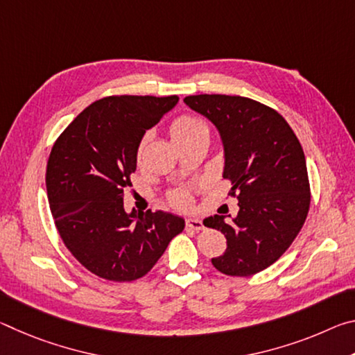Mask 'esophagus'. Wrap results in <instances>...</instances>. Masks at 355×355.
Instances as JSON below:
<instances>
[{"label": "esophagus", "mask_w": 355, "mask_h": 355, "mask_svg": "<svg viewBox=\"0 0 355 355\" xmlns=\"http://www.w3.org/2000/svg\"><path fill=\"white\" fill-rule=\"evenodd\" d=\"M186 227H188V228H192V230H196V232H200V230H203V224H202V220H200V219H197V218H188V219H186Z\"/></svg>", "instance_id": "1"}]
</instances>
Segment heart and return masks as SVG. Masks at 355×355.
Wrapping results in <instances>:
<instances>
[{"mask_svg": "<svg viewBox=\"0 0 355 355\" xmlns=\"http://www.w3.org/2000/svg\"><path fill=\"white\" fill-rule=\"evenodd\" d=\"M171 137L172 141L177 144H182L184 141L188 139H192V137L199 136V135H203L207 133L208 135V128L207 125L202 122V120H199L197 117H192V116H180L177 117L173 122L171 123ZM142 146H144V141L141 142V147H139V153L142 150ZM171 200L175 203V205L178 207H183L188 203V194L183 191H175L173 194L171 196Z\"/></svg>", "mask_w": 355, "mask_h": 355, "instance_id": "1", "label": "heart"}]
</instances>
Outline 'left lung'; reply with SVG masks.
<instances>
[{
    "mask_svg": "<svg viewBox=\"0 0 355 355\" xmlns=\"http://www.w3.org/2000/svg\"><path fill=\"white\" fill-rule=\"evenodd\" d=\"M184 103L218 128L224 178L239 207L230 222L220 214L203 220L227 238L225 252L211 263L225 275L249 277L277 261L307 219L310 183L302 146L277 111L255 100L202 94Z\"/></svg>",
    "mask_w": 355,
    "mask_h": 355,
    "instance_id": "left-lung-1",
    "label": "left lung"
}]
</instances>
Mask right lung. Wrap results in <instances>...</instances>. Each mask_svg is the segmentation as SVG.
<instances>
[{
    "label": "right lung",
    "mask_w": 355,
    "mask_h": 355,
    "mask_svg": "<svg viewBox=\"0 0 355 355\" xmlns=\"http://www.w3.org/2000/svg\"><path fill=\"white\" fill-rule=\"evenodd\" d=\"M177 103V95L105 97L76 116L51 148L45 182L59 236L101 279L144 277L183 232L180 216L123 208L146 130Z\"/></svg>",
    "instance_id": "right-lung-1"
}]
</instances>
